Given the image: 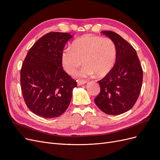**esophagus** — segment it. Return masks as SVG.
I'll use <instances>...</instances> for the list:
<instances>
[{
  "mask_svg": "<svg viewBox=\"0 0 160 160\" xmlns=\"http://www.w3.org/2000/svg\"><path fill=\"white\" fill-rule=\"evenodd\" d=\"M86 83H87L86 81H81V80H78V81H77V85H84Z\"/></svg>",
  "mask_w": 160,
  "mask_h": 160,
  "instance_id": "obj_1",
  "label": "esophagus"
}]
</instances>
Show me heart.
<instances>
[{
	"label": "heart",
	"mask_w": 160,
	"mask_h": 160,
	"mask_svg": "<svg viewBox=\"0 0 160 160\" xmlns=\"http://www.w3.org/2000/svg\"><path fill=\"white\" fill-rule=\"evenodd\" d=\"M116 46L109 37L85 35L72 42L71 47H67L61 53V63L64 69L73 75L81 65H84L77 72L79 77L106 75L112 68L116 59Z\"/></svg>",
	"instance_id": "heart-1"
}]
</instances>
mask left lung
I'll return each instance as SVG.
<instances>
[{"instance_id": "obj_1", "label": "left lung", "mask_w": 160, "mask_h": 160, "mask_svg": "<svg viewBox=\"0 0 160 160\" xmlns=\"http://www.w3.org/2000/svg\"><path fill=\"white\" fill-rule=\"evenodd\" d=\"M112 39L116 46L113 67L98 81L100 93L96 105L109 115H119L132 109L139 98L143 81V70L136 51L118 34L101 32Z\"/></svg>"}]
</instances>
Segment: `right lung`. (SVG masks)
<instances>
[{
    "mask_svg": "<svg viewBox=\"0 0 160 160\" xmlns=\"http://www.w3.org/2000/svg\"><path fill=\"white\" fill-rule=\"evenodd\" d=\"M72 36L51 32L28 51L21 69L24 100L32 113L45 118L59 117L69 107L77 82L63 70L61 53Z\"/></svg>",
    "mask_w": 160,
    "mask_h": 160,
    "instance_id": "1",
    "label": "right lung"
}]
</instances>
